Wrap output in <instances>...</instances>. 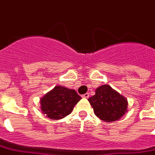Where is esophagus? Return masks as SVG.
<instances>
[{
    "label": "esophagus",
    "instance_id": "esophagus-1",
    "mask_svg": "<svg viewBox=\"0 0 155 155\" xmlns=\"http://www.w3.org/2000/svg\"><path fill=\"white\" fill-rule=\"evenodd\" d=\"M83 97L84 98H88L89 97V93H85V94L83 95Z\"/></svg>",
    "mask_w": 155,
    "mask_h": 155
}]
</instances>
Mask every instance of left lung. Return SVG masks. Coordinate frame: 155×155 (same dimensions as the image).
<instances>
[{
    "label": "left lung",
    "instance_id": "obj_1",
    "mask_svg": "<svg viewBox=\"0 0 155 155\" xmlns=\"http://www.w3.org/2000/svg\"><path fill=\"white\" fill-rule=\"evenodd\" d=\"M88 101L97 117L106 122L119 120L127 112V99L109 85L97 87L96 94L90 97Z\"/></svg>",
    "mask_w": 155,
    "mask_h": 155
}]
</instances>
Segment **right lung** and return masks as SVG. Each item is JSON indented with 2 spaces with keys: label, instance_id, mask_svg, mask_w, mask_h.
<instances>
[{
  "label": "right lung",
  "instance_id": "obj_1",
  "mask_svg": "<svg viewBox=\"0 0 155 155\" xmlns=\"http://www.w3.org/2000/svg\"><path fill=\"white\" fill-rule=\"evenodd\" d=\"M80 99L75 90L55 86L41 98V110L51 120H59L69 115Z\"/></svg>",
  "mask_w": 155,
  "mask_h": 155
}]
</instances>
